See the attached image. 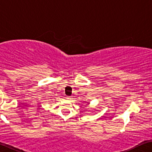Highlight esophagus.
Returning <instances> with one entry per match:
<instances>
[{
  "label": "esophagus",
  "mask_w": 152,
  "mask_h": 152,
  "mask_svg": "<svg viewBox=\"0 0 152 152\" xmlns=\"http://www.w3.org/2000/svg\"><path fill=\"white\" fill-rule=\"evenodd\" d=\"M66 99H67L68 101H71L72 100V96H67L66 97Z\"/></svg>",
  "instance_id": "1"
}]
</instances>
